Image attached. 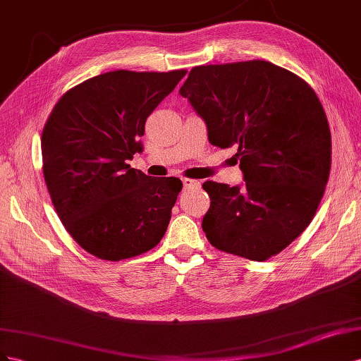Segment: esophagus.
I'll use <instances>...</instances> for the list:
<instances>
[{"instance_id":"obj_1","label":"esophagus","mask_w":361,"mask_h":361,"mask_svg":"<svg viewBox=\"0 0 361 361\" xmlns=\"http://www.w3.org/2000/svg\"><path fill=\"white\" fill-rule=\"evenodd\" d=\"M183 184L186 189H200L201 183L198 180H192V178H183Z\"/></svg>"}]
</instances>
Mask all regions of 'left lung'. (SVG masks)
Returning a JSON list of instances; mask_svg holds the SVG:
<instances>
[{
	"mask_svg": "<svg viewBox=\"0 0 361 361\" xmlns=\"http://www.w3.org/2000/svg\"><path fill=\"white\" fill-rule=\"evenodd\" d=\"M214 147H238L245 184L205 181L202 219L219 251L264 262L287 248L321 202L331 169V133L314 90L271 61L195 66L180 89Z\"/></svg>",
	"mask_w": 361,
	"mask_h": 361,
	"instance_id": "left-lung-1",
	"label": "left lung"
}]
</instances>
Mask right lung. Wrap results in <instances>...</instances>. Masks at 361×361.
Here are the masks:
<instances>
[{
    "instance_id": "add662e5",
    "label": "right lung",
    "mask_w": 361,
    "mask_h": 361,
    "mask_svg": "<svg viewBox=\"0 0 361 361\" xmlns=\"http://www.w3.org/2000/svg\"><path fill=\"white\" fill-rule=\"evenodd\" d=\"M113 71L59 99L42 133L44 177L61 224L81 248L119 262L152 250L166 233L183 183L130 168L145 122L186 75Z\"/></svg>"
}]
</instances>
